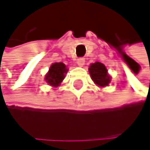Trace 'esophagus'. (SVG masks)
<instances>
[{"label": "esophagus", "instance_id": "esophagus-1", "mask_svg": "<svg viewBox=\"0 0 150 150\" xmlns=\"http://www.w3.org/2000/svg\"><path fill=\"white\" fill-rule=\"evenodd\" d=\"M76 63H77V65L79 67H83L84 65V63H85V59L83 58H79V59H77Z\"/></svg>", "mask_w": 150, "mask_h": 150}]
</instances>
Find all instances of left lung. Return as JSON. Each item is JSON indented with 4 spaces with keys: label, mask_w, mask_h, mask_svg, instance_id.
Masks as SVG:
<instances>
[{
    "label": "left lung",
    "mask_w": 150,
    "mask_h": 150,
    "mask_svg": "<svg viewBox=\"0 0 150 150\" xmlns=\"http://www.w3.org/2000/svg\"><path fill=\"white\" fill-rule=\"evenodd\" d=\"M89 72L91 79L96 84L104 87L108 85V83H110V77L108 74V70L102 63L96 62L94 64H91L90 66Z\"/></svg>",
    "instance_id": "8db88e82"
}]
</instances>
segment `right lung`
Segmentation results:
<instances>
[{"instance_id": "obj_1", "label": "right lung", "mask_w": 150, "mask_h": 150, "mask_svg": "<svg viewBox=\"0 0 150 150\" xmlns=\"http://www.w3.org/2000/svg\"><path fill=\"white\" fill-rule=\"evenodd\" d=\"M67 69L66 68L65 64L63 63H54L52 64L48 74H46L45 80L46 82L51 85L57 87L59 84L63 81L65 77V74L67 73Z\"/></svg>"}]
</instances>
